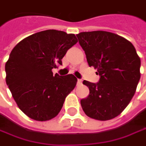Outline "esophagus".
Listing matches in <instances>:
<instances>
[{
	"label": "esophagus",
	"mask_w": 146,
	"mask_h": 146,
	"mask_svg": "<svg viewBox=\"0 0 146 146\" xmlns=\"http://www.w3.org/2000/svg\"><path fill=\"white\" fill-rule=\"evenodd\" d=\"M82 83V80L81 79H78V84H81Z\"/></svg>",
	"instance_id": "esophagus-1"
}]
</instances>
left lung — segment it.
Masks as SVG:
<instances>
[{
    "label": "left lung",
    "mask_w": 146,
    "mask_h": 146,
    "mask_svg": "<svg viewBox=\"0 0 146 146\" xmlns=\"http://www.w3.org/2000/svg\"><path fill=\"white\" fill-rule=\"evenodd\" d=\"M90 67L100 75L98 83L84 80L90 95L81 100L84 113L106 121L118 116L129 104L140 78V58L130 41L106 31L77 35Z\"/></svg>",
    "instance_id": "obj_1"
}]
</instances>
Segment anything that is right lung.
Here are the masks:
<instances>
[{
    "instance_id": "right-lung-1",
    "label": "right lung",
    "mask_w": 146,
    "mask_h": 146,
    "mask_svg": "<svg viewBox=\"0 0 146 146\" xmlns=\"http://www.w3.org/2000/svg\"><path fill=\"white\" fill-rule=\"evenodd\" d=\"M78 42L73 34L48 29L21 40L6 62V82L19 109L36 121H47L60 112L77 84L73 74L53 75L68 50Z\"/></svg>"
}]
</instances>
